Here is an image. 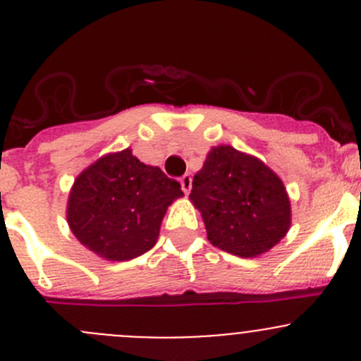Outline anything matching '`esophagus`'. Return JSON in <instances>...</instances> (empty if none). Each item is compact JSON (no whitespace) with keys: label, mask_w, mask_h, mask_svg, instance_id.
I'll use <instances>...</instances> for the list:
<instances>
[{"label":"esophagus","mask_w":361,"mask_h":361,"mask_svg":"<svg viewBox=\"0 0 361 361\" xmlns=\"http://www.w3.org/2000/svg\"><path fill=\"white\" fill-rule=\"evenodd\" d=\"M191 184H193V178H191L190 175H183V177H180V188H183L184 193H190Z\"/></svg>","instance_id":"1"}]
</instances>
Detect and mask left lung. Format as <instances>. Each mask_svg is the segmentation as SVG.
Returning <instances> with one entry per match:
<instances>
[{
  "label": "left lung",
  "mask_w": 361,
  "mask_h": 361,
  "mask_svg": "<svg viewBox=\"0 0 361 361\" xmlns=\"http://www.w3.org/2000/svg\"><path fill=\"white\" fill-rule=\"evenodd\" d=\"M207 240L240 257H256L290 229L292 207L283 180L254 155L229 145L213 147L190 193Z\"/></svg>",
  "instance_id": "left-lung-1"
}]
</instances>
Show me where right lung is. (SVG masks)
<instances>
[{"label":"right lung","mask_w":361,"mask_h":361,"mask_svg":"<svg viewBox=\"0 0 361 361\" xmlns=\"http://www.w3.org/2000/svg\"><path fill=\"white\" fill-rule=\"evenodd\" d=\"M180 197L177 180L125 148L75 178L66 216L82 245L109 261H127L155 245L168 206Z\"/></svg>","instance_id":"obj_1"}]
</instances>
